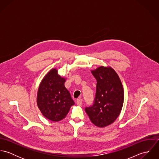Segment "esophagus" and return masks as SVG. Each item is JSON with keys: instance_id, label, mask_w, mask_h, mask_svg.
I'll return each instance as SVG.
<instances>
[{"instance_id": "1", "label": "esophagus", "mask_w": 159, "mask_h": 159, "mask_svg": "<svg viewBox=\"0 0 159 159\" xmlns=\"http://www.w3.org/2000/svg\"><path fill=\"white\" fill-rule=\"evenodd\" d=\"M76 104H77L78 106H81V105H82L83 102H82V100H81V99L80 98H78V99L76 100Z\"/></svg>"}]
</instances>
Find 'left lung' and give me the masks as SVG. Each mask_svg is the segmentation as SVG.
Returning <instances> with one entry per match:
<instances>
[{
	"label": "left lung",
	"mask_w": 159,
	"mask_h": 159,
	"mask_svg": "<svg viewBox=\"0 0 159 159\" xmlns=\"http://www.w3.org/2000/svg\"><path fill=\"white\" fill-rule=\"evenodd\" d=\"M97 80L93 104L85 108L91 122L105 127L115 121L121 111L124 92L117 73L110 67H99L91 71Z\"/></svg>",
	"instance_id": "left-lung-1"
}]
</instances>
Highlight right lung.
<instances>
[{
	"mask_svg": "<svg viewBox=\"0 0 159 159\" xmlns=\"http://www.w3.org/2000/svg\"><path fill=\"white\" fill-rule=\"evenodd\" d=\"M66 79L51 69L42 80L37 92V102L42 114L48 119L57 122L68 114L75 104L70 93L64 86Z\"/></svg>",
	"mask_w": 159,
	"mask_h": 159,
	"instance_id": "add662e5",
	"label": "right lung"
}]
</instances>
